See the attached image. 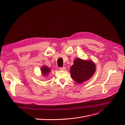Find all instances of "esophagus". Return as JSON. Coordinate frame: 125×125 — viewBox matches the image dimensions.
I'll use <instances>...</instances> for the list:
<instances>
[{
    "mask_svg": "<svg viewBox=\"0 0 125 125\" xmlns=\"http://www.w3.org/2000/svg\"><path fill=\"white\" fill-rule=\"evenodd\" d=\"M59 69L60 70H65V69H66V67H60V68H59Z\"/></svg>",
    "mask_w": 125,
    "mask_h": 125,
    "instance_id": "esophagus-1",
    "label": "esophagus"
}]
</instances>
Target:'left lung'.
I'll list each match as a JSON object with an SVG mask.
<instances>
[{"instance_id": "obj_1", "label": "left lung", "mask_w": 125, "mask_h": 125, "mask_svg": "<svg viewBox=\"0 0 125 125\" xmlns=\"http://www.w3.org/2000/svg\"><path fill=\"white\" fill-rule=\"evenodd\" d=\"M96 70L95 64L91 60H83L77 58L74 60L73 65L70 67L71 77L81 84L91 78Z\"/></svg>"}]
</instances>
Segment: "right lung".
Here are the masks:
<instances>
[{"mask_svg": "<svg viewBox=\"0 0 125 125\" xmlns=\"http://www.w3.org/2000/svg\"><path fill=\"white\" fill-rule=\"evenodd\" d=\"M51 70L50 68L48 67L47 66L44 65L41 68V73L42 75L44 77L47 76L48 73H50Z\"/></svg>", "mask_w": 125, "mask_h": 125, "instance_id": "add662e5", "label": "right lung"}]
</instances>
